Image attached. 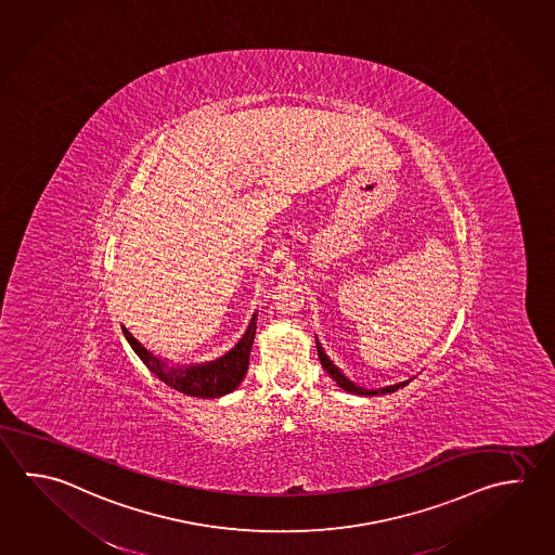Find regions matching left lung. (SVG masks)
Listing matches in <instances>:
<instances>
[{
  "mask_svg": "<svg viewBox=\"0 0 555 555\" xmlns=\"http://www.w3.org/2000/svg\"><path fill=\"white\" fill-rule=\"evenodd\" d=\"M315 347H318V356H320V361H322V366H324L325 371H327V375L334 378L335 383L339 385V387L347 390V392H353V395H365V397H373V395H387V392H395L398 388L406 387L409 383H398V385H392V387L380 388V390H366V388L357 387L353 385L349 378L337 369V366L330 361V357L325 356L324 349L320 346V341L315 339Z\"/></svg>",
  "mask_w": 555,
  "mask_h": 555,
  "instance_id": "8db88e82",
  "label": "left lung"
}]
</instances>
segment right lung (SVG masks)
<instances>
[{
  "instance_id": "1",
  "label": "right lung",
  "mask_w": 555,
  "mask_h": 555,
  "mask_svg": "<svg viewBox=\"0 0 555 555\" xmlns=\"http://www.w3.org/2000/svg\"><path fill=\"white\" fill-rule=\"evenodd\" d=\"M121 330H124L129 346L133 347L137 356L141 357L146 369L151 373H155L165 385L175 388L178 392H184L189 397L218 398L235 390L247 373L249 353H251L255 330H257V314H253L247 332L228 356L220 357L214 363L196 366H168L165 361L149 353L145 347L129 334L126 325H121Z\"/></svg>"
}]
</instances>
